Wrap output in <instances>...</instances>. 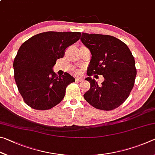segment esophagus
Instances as JSON below:
<instances>
[{"label":"esophagus","mask_w":155,"mask_h":155,"mask_svg":"<svg viewBox=\"0 0 155 155\" xmlns=\"http://www.w3.org/2000/svg\"><path fill=\"white\" fill-rule=\"evenodd\" d=\"M76 81H77V82H82V81H83V78H81V77H77L76 78Z\"/></svg>","instance_id":"34e87169"}]
</instances>
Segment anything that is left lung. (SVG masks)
I'll return each instance as SVG.
<instances>
[{
	"mask_svg": "<svg viewBox=\"0 0 155 155\" xmlns=\"http://www.w3.org/2000/svg\"><path fill=\"white\" fill-rule=\"evenodd\" d=\"M81 41L91 54L85 78L90 89L84 94L87 103L96 109L109 111L127 99L134 86L137 70L135 59L128 47L115 37L82 33ZM103 75L101 85L90 77Z\"/></svg>",
	"mask_w": 155,
	"mask_h": 155,
	"instance_id": "obj_1",
	"label": "left lung"
}]
</instances>
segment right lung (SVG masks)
<instances>
[{"instance_id":"1","label":"right lung","mask_w":155,"mask_h":155,"mask_svg":"<svg viewBox=\"0 0 155 155\" xmlns=\"http://www.w3.org/2000/svg\"><path fill=\"white\" fill-rule=\"evenodd\" d=\"M81 35L80 32L48 31L31 37L21 45L14 61V78L27 105L46 110L64 99L66 87L75 78L67 72L57 76L52 68Z\"/></svg>"}]
</instances>
